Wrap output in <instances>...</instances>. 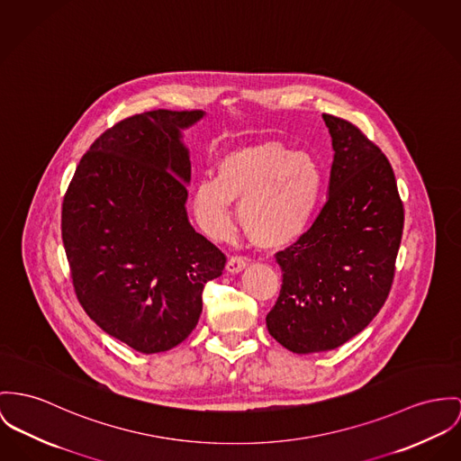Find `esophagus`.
<instances>
[{
  "label": "esophagus",
  "instance_id": "esophagus-1",
  "mask_svg": "<svg viewBox=\"0 0 461 461\" xmlns=\"http://www.w3.org/2000/svg\"><path fill=\"white\" fill-rule=\"evenodd\" d=\"M246 267H248V258H244V256H231V258L228 259V263H226V270H228L230 274H239V272H242Z\"/></svg>",
  "mask_w": 461,
  "mask_h": 461
}]
</instances>
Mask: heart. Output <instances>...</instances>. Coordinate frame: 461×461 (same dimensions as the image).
I'll return each instance as SVG.
<instances>
[{
  "mask_svg": "<svg viewBox=\"0 0 461 461\" xmlns=\"http://www.w3.org/2000/svg\"><path fill=\"white\" fill-rule=\"evenodd\" d=\"M324 172L307 152L279 142L254 143L226 152L217 176L205 174L193 185V212L211 237L231 230L233 202L249 237L265 248L298 239L318 211Z\"/></svg>",
  "mask_w": 461,
  "mask_h": 461,
  "instance_id": "obj_1",
  "label": "heart"
}]
</instances>
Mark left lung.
Masks as SVG:
<instances>
[{
    "label": "left lung",
    "mask_w": 461,
    "mask_h": 461,
    "mask_svg": "<svg viewBox=\"0 0 461 461\" xmlns=\"http://www.w3.org/2000/svg\"><path fill=\"white\" fill-rule=\"evenodd\" d=\"M333 163L328 200L312 226L276 254L283 287L267 316L285 349H335L377 316L390 294L403 205L388 158L355 124L322 113Z\"/></svg>",
    "instance_id": "obj_1"
}]
</instances>
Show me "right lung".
Masks as SVG:
<instances>
[{
  "label": "right lung",
  "mask_w": 461,
  "mask_h": 461,
  "mask_svg": "<svg viewBox=\"0 0 461 461\" xmlns=\"http://www.w3.org/2000/svg\"><path fill=\"white\" fill-rule=\"evenodd\" d=\"M203 110L128 117L82 156L63 200L61 233L77 298L110 337L154 355L189 337L202 293L226 256L187 219L182 130Z\"/></svg>",
  "instance_id": "obj_1"
}]
</instances>
